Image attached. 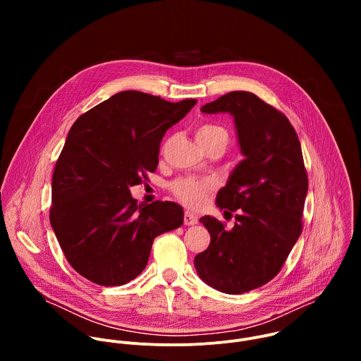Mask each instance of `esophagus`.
<instances>
[{"mask_svg": "<svg viewBox=\"0 0 361 361\" xmlns=\"http://www.w3.org/2000/svg\"><path fill=\"white\" fill-rule=\"evenodd\" d=\"M197 223H198V217L195 214H192L191 212L184 213V224L185 226H194Z\"/></svg>", "mask_w": 361, "mask_h": 361, "instance_id": "esophagus-1", "label": "esophagus"}]
</instances>
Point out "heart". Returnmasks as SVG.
<instances>
[{"label":"heart","instance_id":"heart-1","mask_svg":"<svg viewBox=\"0 0 361 361\" xmlns=\"http://www.w3.org/2000/svg\"><path fill=\"white\" fill-rule=\"evenodd\" d=\"M197 141L202 148H207L214 142H223L224 145L228 144L230 135L228 131L217 124L205 123L198 127L195 133ZM171 190L174 195L188 207H200L204 204L207 194L213 190L212 180H200V178H180L171 184Z\"/></svg>","mask_w":361,"mask_h":361}]
</instances>
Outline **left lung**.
I'll use <instances>...</instances> for the list:
<instances>
[{"label": "left lung", "instance_id": "8db88e82", "mask_svg": "<svg viewBox=\"0 0 361 361\" xmlns=\"http://www.w3.org/2000/svg\"><path fill=\"white\" fill-rule=\"evenodd\" d=\"M201 111L234 117L245 159L216 198L224 214L237 212L235 224L226 230L201 217L212 240L194 266L209 286L241 294L273 280L301 234L308 190L301 145L288 118L252 92H227Z\"/></svg>", "mask_w": 361, "mask_h": 361}]
</instances>
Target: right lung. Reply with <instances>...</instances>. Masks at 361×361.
Wrapping results in <instances>:
<instances>
[{
  "instance_id": "add662e5",
  "label": "right lung",
  "mask_w": 361,
  "mask_h": 361,
  "mask_svg": "<svg viewBox=\"0 0 361 361\" xmlns=\"http://www.w3.org/2000/svg\"><path fill=\"white\" fill-rule=\"evenodd\" d=\"M195 102L121 91L73 124L53 174L49 221L67 262L87 280L104 287L134 280L154 238L183 224L178 204H137L130 187L157 170L166 131Z\"/></svg>"
}]
</instances>
